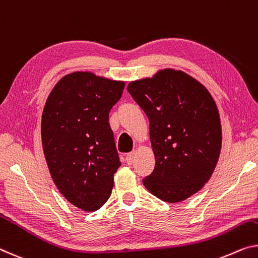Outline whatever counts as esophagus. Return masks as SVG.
<instances>
[{
    "instance_id": "1",
    "label": "esophagus",
    "mask_w": 258,
    "mask_h": 258,
    "mask_svg": "<svg viewBox=\"0 0 258 258\" xmlns=\"http://www.w3.org/2000/svg\"><path fill=\"white\" fill-rule=\"evenodd\" d=\"M133 159H134V153H128L127 155H126V162H127V164H132Z\"/></svg>"
}]
</instances>
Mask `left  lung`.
<instances>
[{
	"label": "left lung",
	"instance_id": "1",
	"mask_svg": "<svg viewBox=\"0 0 258 258\" xmlns=\"http://www.w3.org/2000/svg\"><path fill=\"white\" fill-rule=\"evenodd\" d=\"M127 90L149 120L155 168L142 179L146 189L168 203L191 197L211 178L220 155V116L212 96L170 68L133 81Z\"/></svg>",
	"mask_w": 258,
	"mask_h": 258
}]
</instances>
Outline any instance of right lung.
Instances as JSON below:
<instances>
[{
    "mask_svg": "<svg viewBox=\"0 0 258 258\" xmlns=\"http://www.w3.org/2000/svg\"><path fill=\"white\" fill-rule=\"evenodd\" d=\"M125 83L89 72L63 76L41 116V141L53 182L67 201L92 212L104 205L120 167L109 113Z\"/></svg>",
    "mask_w": 258,
    "mask_h": 258,
    "instance_id": "obj_1",
    "label": "right lung"
}]
</instances>
